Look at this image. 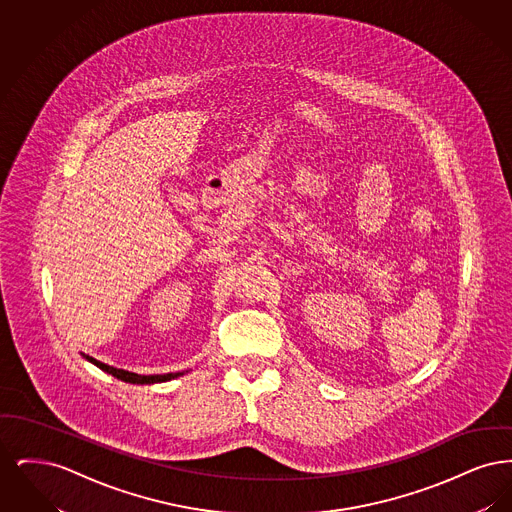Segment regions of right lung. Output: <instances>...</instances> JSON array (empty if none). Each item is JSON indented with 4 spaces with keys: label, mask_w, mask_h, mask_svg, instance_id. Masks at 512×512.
<instances>
[{
    "label": "right lung",
    "mask_w": 512,
    "mask_h": 512,
    "mask_svg": "<svg viewBox=\"0 0 512 512\" xmlns=\"http://www.w3.org/2000/svg\"><path fill=\"white\" fill-rule=\"evenodd\" d=\"M84 359H88L90 363L101 368L103 372L119 378L122 382H128V384H157V382H169L174 380L178 376H182V372H171V374H153V376H142V374H136V372H128V370H122V368H115V366L105 365V363H99L98 359L90 357V355H84Z\"/></svg>",
    "instance_id": "1"
}]
</instances>
